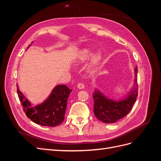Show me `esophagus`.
<instances>
[{
  "mask_svg": "<svg viewBox=\"0 0 161 161\" xmlns=\"http://www.w3.org/2000/svg\"><path fill=\"white\" fill-rule=\"evenodd\" d=\"M77 87L80 89H84L85 85L83 83H82V82H79V83H78V85H77Z\"/></svg>",
  "mask_w": 161,
  "mask_h": 161,
  "instance_id": "34e87169",
  "label": "esophagus"
}]
</instances>
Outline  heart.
I'll list each match as a JSON object with an SVG mask.
<instances>
[{
	"mask_svg": "<svg viewBox=\"0 0 161 161\" xmlns=\"http://www.w3.org/2000/svg\"><path fill=\"white\" fill-rule=\"evenodd\" d=\"M92 54H93V51L91 49H84L80 52L79 55L77 56V62L79 64L81 63H84L86 61L89 60L90 58L92 57ZM102 58V53L101 52H97L91 62V69H95V68L99 64L100 60H101Z\"/></svg>",
	"mask_w": 161,
	"mask_h": 161,
	"instance_id": "b5f03b06",
	"label": "heart"
}]
</instances>
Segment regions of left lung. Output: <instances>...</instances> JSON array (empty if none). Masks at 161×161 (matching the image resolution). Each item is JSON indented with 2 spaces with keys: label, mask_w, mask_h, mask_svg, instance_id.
I'll return each instance as SVG.
<instances>
[{
  "label": "left lung",
  "mask_w": 161,
  "mask_h": 161,
  "mask_svg": "<svg viewBox=\"0 0 161 161\" xmlns=\"http://www.w3.org/2000/svg\"><path fill=\"white\" fill-rule=\"evenodd\" d=\"M138 69H135V78L137 77ZM133 91L124 100L115 102L107 99L99 91H95L92 97L94 99L93 111L96 118L106 124L116 122L131 110L138 97V85L135 80Z\"/></svg>",
  "instance_id": "1"
}]
</instances>
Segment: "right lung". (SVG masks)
Instances as JSON below:
<instances>
[{
	"label": "right lung",
	"instance_id": "right-lung-1",
	"mask_svg": "<svg viewBox=\"0 0 161 161\" xmlns=\"http://www.w3.org/2000/svg\"><path fill=\"white\" fill-rule=\"evenodd\" d=\"M30 46V44L29 45V46ZM17 86L19 101L28 118L39 125L49 127H55L63 122L67 100L72 91L69 87L66 85L56 86L45 102L32 108L30 102L25 99L17 85Z\"/></svg>",
	"mask_w": 161,
	"mask_h": 161
}]
</instances>
